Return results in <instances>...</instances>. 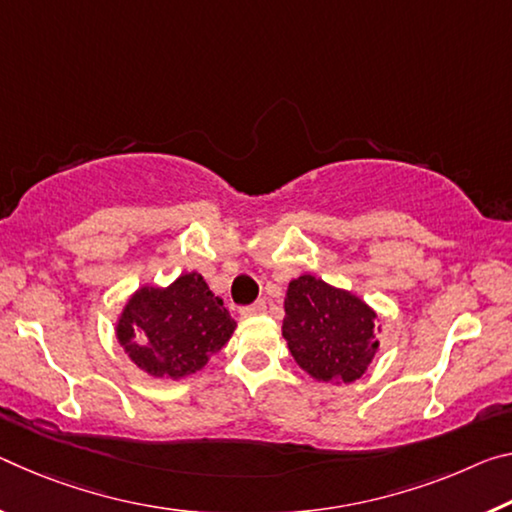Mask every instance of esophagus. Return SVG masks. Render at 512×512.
I'll use <instances>...</instances> for the list:
<instances>
[{
	"label": "esophagus",
	"instance_id": "1",
	"mask_svg": "<svg viewBox=\"0 0 512 512\" xmlns=\"http://www.w3.org/2000/svg\"><path fill=\"white\" fill-rule=\"evenodd\" d=\"M264 312H266L264 300H257V303H253V305H243L239 310L241 316H257V314H264Z\"/></svg>",
	"mask_w": 512,
	"mask_h": 512
}]
</instances>
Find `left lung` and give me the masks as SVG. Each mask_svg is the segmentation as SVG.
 Returning a JSON list of instances; mask_svg holds the SVG:
<instances>
[{"mask_svg":"<svg viewBox=\"0 0 512 512\" xmlns=\"http://www.w3.org/2000/svg\"><path fill=\"white\" fill-rule=\"evenodd\" d=\"M294 360L316 380H358L378 351L376 312L314 275L289 282L282 321Z\"/></svg>","mask_w":512,"mask_h":512,"instance_id":"obj_1","label":"left lung"}]
</instances>
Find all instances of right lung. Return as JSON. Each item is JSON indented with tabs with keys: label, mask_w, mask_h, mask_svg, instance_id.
<instances>
[{
	"label": "right lung",
	"mask_w": 512,
	"mask_h": 512,
	"mask_svg": "<svg viewBox=\"0 0 512 512\" xmlns=\"http://www.w3.org/2000/svg\"><path fill=\"white\" fill-rule=\"evenodd\" d=\"M234 328L237 323L202 275L186 273L166 289L136 291L120 316L118 339L150 376L182 378L205 367Z\"/></svg>",
	"instance_id": "1"
}]
</instances>
